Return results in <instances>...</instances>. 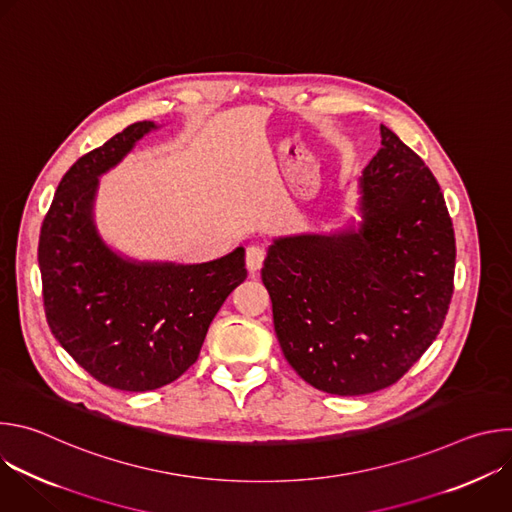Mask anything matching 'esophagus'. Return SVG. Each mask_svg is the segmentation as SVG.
I'll return each mask as SVG.
<instances>
[{
    "mask_svg": "<svg viewBox=\"0 0 512 512\" xmlns=\"http://www.w3.org/2000/svg\"><path fill=\"white\" fill-rule=\"evenodd\" d=\"M263 261H265V249L259 247V245H251L247 247V253H245V265L251 273H257L261 267H263Z\"/></svg>",
    "mask_w": 512,
    "mask_h": 512,
    "instance_id": "1",
    "label": "esophagus"
}]
</instances>
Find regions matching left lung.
Wrapping results in <instances>:
<instances>
[{"mask_svg": "<svg viewBox=\"0 0 512 512\" xmlns=\"http://www.w3.org/2000/svg\"><path fill=\"white\" fill-rule=\"evenodd\" d=\"M358 194V225L273 239L261 269L291 369L342 397L397 383L440 334L454 294L440 184L385 125Z\"/></svg>", "mask_w": 512, "mask_h": 512, "instance_id": "8db88e82", "label": "left lung"}]
</instances>
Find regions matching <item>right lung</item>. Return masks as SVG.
Segmentation results:
<instances>
[{"label":"right lung","mask_w":512,"mask_h":512,"mask_svg":"<svg viewBox=\"0 0 512 512\" xmlns=\"http://www.w3.org/2000/svg\"><path fill=\"white\" fill-rule=\"evenodd\" d=\"M154 121H137L79 158L44 216L38 263L48 326L99 383L160 389L196 362L208 326L245 281V249L208 263L135 261L113 251L95 225L99 176L115 168Z\"/></svg>","instance_id":"add662e5"}]
</instances>
